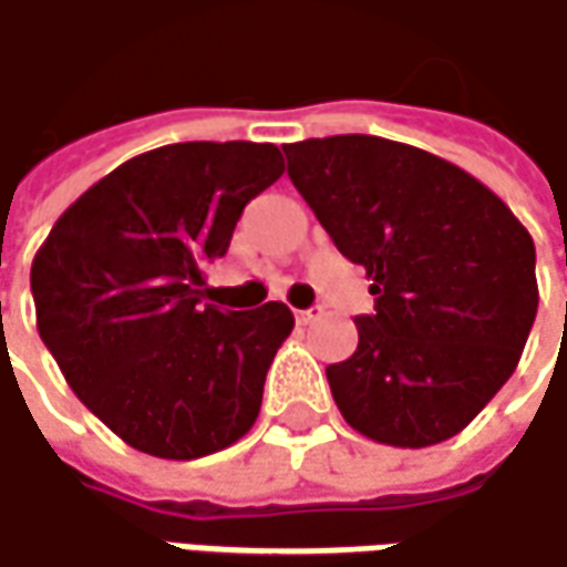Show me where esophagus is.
Masks as SVG:
<instances>
[{
  "label": "esophagus",
  "mask_w": 567,
  "mask_h": 567,
  "mask_svg": "<svg viewBox=\"0 0 567 567\" xmlns=\"http://www.w3.org/2000/svg\"><path fill=\"white\" fill-rule=\"evenodd\" d=\"M322 316V307H313V310H295V319H298V326H310L313 319Z\"/></svg>",
  "instance_id": "esophagus-1"
}]
</instances>
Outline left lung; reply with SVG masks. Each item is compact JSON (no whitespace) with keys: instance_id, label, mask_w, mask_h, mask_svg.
Listing matches in <instances>:
<instances>
[{"instance_id":"obj_1","label":"left lung","mask_w":567,"mask_h":567,"mask_svg":"<svg viewBox=\"0 0 567 567\" xmlns=\"http://www.w3.org/2000/svg\"><path fill=\"white\" fill-rule=\"evenodd\" d=\"M334 248L372 279L360 344L326 369L350 429L388 446L460 434L509 381L537 316L534 238L472 173L381 136L285 145Z\"/></svg>"}]
</instances>
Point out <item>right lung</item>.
I'll return each instance as SVG.
<instances>
[{
  "instance_id": "1",
  "label": "right lung",
  "mask_w": 567,
  "mask_h": 567,
  "mask_svg": "<svg viewBox=\"0 0 567 567\" xmlns=\"http://www.w3.org/2000/svg\"><path fill=\"white\" fill-rule=\"evenodd\" d=\"M272 142H176L136 154L58 217L33 257L37 329L86 410L157 460L245 437L295 329L269 300L219 313L204 269L245 204L282 176Z\"/></svg>"
}]
</instances>
